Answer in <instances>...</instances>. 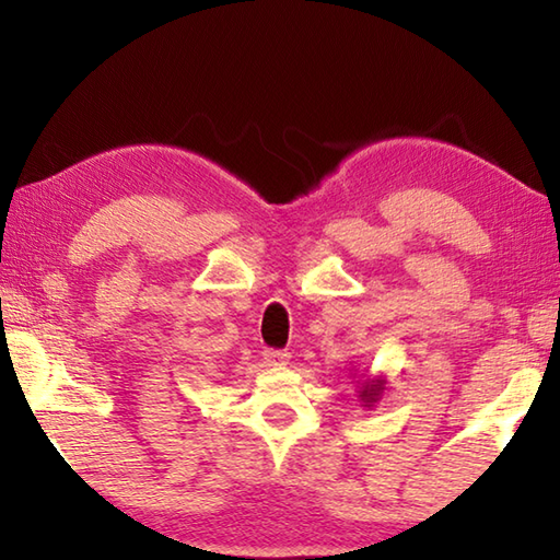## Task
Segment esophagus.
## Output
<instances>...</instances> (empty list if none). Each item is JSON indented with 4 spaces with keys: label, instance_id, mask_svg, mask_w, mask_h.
Here are the masks:
<instances>
[{
    "label": "esophagus",
    "instance_id": "obj_1",
    "mask_svg": "<svg viewBox=\"0 0 560 560\" xmlns=\"http://www.w3.org/2000/svg\"><path fill=\"white\" fill-rule=\"evenodd\" d=\"M289 359H291L289 351H277V349H267L265 351V361L269 365H287Z\"/></svg>",
    "mask_w": 560,
    "mask_h": 560
}]
</instances>
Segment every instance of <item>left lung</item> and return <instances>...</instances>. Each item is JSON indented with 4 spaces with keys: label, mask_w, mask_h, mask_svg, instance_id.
I'll return each mask as SVG.
<instances>
[{
    "label": "left lung",
    "mask_w": 560,
    "mask_h": 560,
    "mask_svg": "<svg viewBox=\"0 0 560 560\" xmlns=\"http://www.w3.org/2000/svg\"><path fill=\"white\" fill-rule=\"evenodd\" d=\"M385 385H387L385 375H368V371H365V375L359 380V389H355V392H359L361 407L371 409L373 404H377L380 397H383Z\"/></svg>",
    "instance_id": "1"
}]
</instances>
